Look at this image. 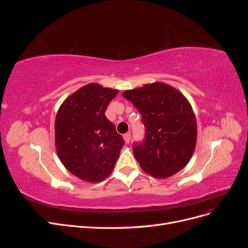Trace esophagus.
Returning a JSON list of instances; mask_svg holds the SVG:
<instances>
[{
    "mask_svg": "<svg viewBox=\"0 0 248 248\" xmlns=\"http://www.w3.org/2000/svg\"><path fill=\"white\" fill-rule=\"evenodd\" d=\"M123 138H124V140H125L126 144H129L130 139H131V133H130V132H127V133H125L124 136H123Z\"/></svg>",
    "mask_w": 248,
    "mask_h": 248,
    "instance_id": "esophagus-1",
    "label": "esophagus"
}]
</instances>
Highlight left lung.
Returning <instances> with one entry per match:
<instances>
[{"label": "left lung", "instance_id": "left-lung-1", "mask_svg": "<svg viewBox=\"0 0 248 248\" xmlns=\"http://www.w3.org/2000/svg\"><path fill=\"white\" fill-rule=\"evenodd\" d=\"M123 97L141 115L146 139L133 145L134 157L150 176L166 179L189 162L197 144V120L186 97L156 81L127 90Z\"/></svg>", "mask_w": 248, "mask_h": 248}]
</instances>
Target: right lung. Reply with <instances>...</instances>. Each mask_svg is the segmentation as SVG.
Segmentation results:
<instances>
[{"mask_svg": "<svg viewBox=\"0 0 248 248\" xmlns=\"http://www.w3.org/2000/svg\"><path fill=\"white\" fill-rule=\"evenodd\" d=\"M118 93L92 82L67 97L57 112V154L72 175L86 182L108 178L125 144L104 115Z\"/></svg>", "mask_w": 248, "mask_h": 248, "instance_id": "obj_1", "label": "right lung"}]
</instances>
